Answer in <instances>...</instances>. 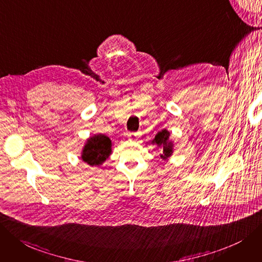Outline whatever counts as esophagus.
<instances>
[{
	"mask_svg": "<svg viewBox=\"0 0 262 262\" xmlns=\"http://www.w3.org/2000/svg\"><path fill=\"white\" fill-rule=\"evenodd\" d=\"M127 137H128V139L131 140V141H135V140L138 139V133H135V132H129V133L127 134Z\"/></svg>",
	"mask_w": 262,
	"mask_h": 262,
	"instance_id": "34e87169",
	"label": "esophagus"
}]
</instances>
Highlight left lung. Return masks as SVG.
Returning <instances> with one entry per match:
<instances>
[{
	"label": "left lung",
	"instance_id": "left-lung-1",
	"mask_svg": "<svg viewBox=\"0 0 262 262\" xmlns=\"http://www.w3.org/2000/svg\"><path fill=\"white\" fill-rule=\"evenodd\" d=\"M158 147L161 149L160 157L162 160H167L173 152V143L170 140V132L163 129L156 134L155 139L152 140Z\"/></svg>",
	"mask_w": 262,
	"mask_h": 262
}]
</instances>
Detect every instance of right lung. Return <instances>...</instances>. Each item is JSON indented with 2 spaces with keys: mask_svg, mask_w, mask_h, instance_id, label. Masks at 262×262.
Wrapping results in <instances>:
<instances>
[{
  "mask_svg": "<svg viewBox=\"0 0 262 262\" xmlns=\"http://www.w3.org/2000/svg\"><path fill=\"white\" fill-rule=\"evenodd\" d=\"M112 154V141L104 134H96L87 140L81 159L91 166L101 165Z\"/></svg>",
  "mask_w": 262,
  "mask_h": 262,
  "instance_id": "obj_1",
  "label": "right lung"
}]
</instances>
